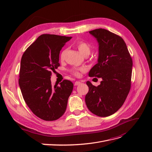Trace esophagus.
<instances>
[{
	"label": "esophagus",
	"mask_w": 152,
	"mask_h": 152,
	"mask_svg": "<svg viewBox=\"0 0 152 152\" xmlns=\"http://www.w3.org/2000/svg\"><path fill=\"white\" fill-rule=\"evenodd\" d=\"M81 84V82H79V81H76V82H75L74 85H75V86H78V85H79V84Z\"/></svg>",
	"instance_id": "34e87169"
}]
</instances>
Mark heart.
<instances>
[{"instance_id": "heart-1", "label": "heart", "mask_w": 152, "mask_h": 152, "mask_svg": "<svg viewBox=\"0 0 152 152\" xmlns=\"http://www.w3.org/2000/svg\"><path fill=\"white\" fill-rule=\"evenodd\" d=\"M77 48H78V50H79V51L80 52V54H82L83 56H84V55H86V54H90V52H91V47L90 45L87 44L84 42H80L78 43L77 44ZM63 53H62L61 56V58L63 57ZM81 71H84L85 69L84 68H82L80 69ZM73 73L75 75H79V72H78L77 70H75L74 72H73Z\"/></svg>"}]
</instances>
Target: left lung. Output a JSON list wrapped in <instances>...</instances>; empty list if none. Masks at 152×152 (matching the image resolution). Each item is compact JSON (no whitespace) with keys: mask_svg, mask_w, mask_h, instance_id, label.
<instances>
[{"mask_svg":"<svg viewBox=\"0 0 152 152\" xmlns=\"http://www.w3.org/2000/svg\"><path fill=\"white\" fill-rule=\"evenodd\" d=\"M98 43L97 64L89 77L102 78L96 87L87 81L89 92L85 102L90 111L99 117H108L120 108L131 89L132 61L127 45L121 37L107 30L89 31Z\"/></svg>","mask_w":152,"mask_h":152,"instance_id":"1","label":"left lung"}]
</instances>
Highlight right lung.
I'll return each mask as SVG.
<instances>
[{
    "label": "right lung",
    "mask_w": 152,
    "mask_h": 152,
    "mask_svg": "<svg viewBox=\"0 0 152 152\" xmlns=\"http://www.w3.org/2000/svg\"><path fill=\"white\" fill-rule=\"evenodd\" d=\"M71 37L43 34L23 53L19 86L25 103L36 116L46 121L60 118L66 108L73 84L65 80L51 84L50 76L59 66V53Z\"/></svg>",
    "instance_id": "obj_1"
}]
</instances>
